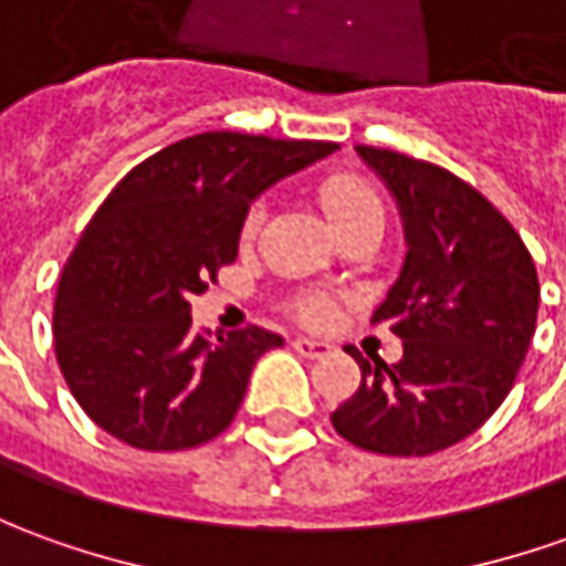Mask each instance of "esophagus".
I'll use <instances>...</instances> for the list:
<instances>
[{"label": "esophagus", "mask_w": 566, "mask_h": 566, "mask_svg": "<svg viewBox=\"0 0 566 566\" xmlns=\"http://www.w3.org/2000/svg\"><path fill=\"white\" fill-rule=\"evenodd\" d=\"M291 347L297 349L300 356H310V359H315V356H325V353L332 349L325 340H313V337H294V340H291Z\"/></svg>", "instance_id": "esophagus-1"}]
</instances>
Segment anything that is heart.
Listing matches in <instances>:
<instances>
[{
  "instance_id": "1",
  "label": "heart",
  "mask_w": 566,
  "mask_h": 566,
  "mask_svg": "<svg viewBox=\"0 0 566 566\" xmlns=\"http://www.w3.org/2000/svg\"><path fill=\"white\" fill-rule=\"evenodd\" d=\"M318 201L322 210L328 213L337 232H347L359 222H380L384 226V201H380L378 188L371 186L365 176L349 170H334L328 172L322 182H318ZM266 219V201H251L241 219V238L251 241L253 234L260 232ZM287 310L297 315L300 322H328L334 313V300L328 294H297V297L287 303Z\"/></svg>"
}]
</instances>
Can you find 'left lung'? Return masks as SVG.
Masks as SVG:
<instances>
[{
	"mask_svg": "<svg viewBox=\"0 0 566 566\" xmlns=\"http://www.w3.org/2000/svg\"><path fill=\"white\" fill-rule=\"evenodd\" d=\"M390 186L409 253L371 325H390L402 359L359 363V390L334 430L378 455H430L471 437L514 387L539 313V275L524 238L474 186L437 164L356 145Z\"/></svg>",
	"mask_w": 566,
	"mask_h": 566,
	"instance_id": "8db88e82",
	"label": "left lung"
}]
</instances>
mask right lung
Returning a JSON list of instances; mask_svg holds the SVG:
<instances>
[{"label":"right lung","instance_id":"add662e5","mask_svg":"<svg viewBox=\"0 0 566 566\" xmlns=\"http://www.w3.org/2000/svg\"><path fill=\"white\" fill-rule=\"evenodd\" d=\"M334 142L201 133L151 154L95 210L64 263L52 313L73 399L120 443L179 452L234 421L266 328H191V297L234 263L248 203Z\"/></svg>","mask_w":566,"mask_h":566}]
</instances>
